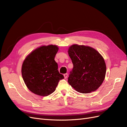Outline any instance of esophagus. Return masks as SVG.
<instances>
[{
  "instance_id": "1",
  "label": "esophagus",
  "mask_w": 127,
  "mask_h": 127,
  "mask_svg": "<svg viewBox=\"0 0 127 127\" xmlns=\"http://www.w3.org/2000/svg\"><path fill=\"white\" fill-rule=\"evenodd\" d=\"M64 78L66 79V78H67V77H68V74H64Z\"/></svg>"
}]
</instances>
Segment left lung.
<instances>
[{
  "instance_id": "1",
  "label": "left lung",
  "mask_w": 127,
  "mask_h": 127,
  "mask_svg": "<svg viewBox=\"0 0 127 127\" xmlns=\"http://www.w3.org/2000/svg\"><path fill=\"white\" fill-rule=\"evenodd\" d=\"M68 52L74 66L68 83L79 93L86 94L97 90L104 80L106 70L101 55L89 46L78 44L71 45Z\"/></svg>"
}]
</instances>
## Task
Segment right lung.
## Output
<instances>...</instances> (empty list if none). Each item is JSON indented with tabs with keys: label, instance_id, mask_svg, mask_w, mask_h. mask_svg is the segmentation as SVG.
Masks as SVG:
<instances>
[{
	"label": "right lung",
	"instance_id": "obj_1",
	"mask_svg": "<svg viewBox=\"0 0 127 127\" xmlns=\"http://www.w3.org/2000/svg\"><path fill=\"white\" fill-rule=\"evenodd\" d=\"M58 50L56 45L41 46L31 52L24 60L22 77L32 93L47 96L55 92L59 80L64 78L55 60Z\"/></svg>",
	"mask_w": 127,
	"mask_h": 127
}]
</instances>
